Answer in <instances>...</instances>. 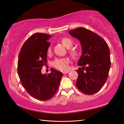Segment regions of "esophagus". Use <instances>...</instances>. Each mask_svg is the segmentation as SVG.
<instances>
[{
	"label": "esophagus",
	"mask_w": 124,
	"mask_h": 124,
	"mask_svg": "<svg viewBox=\"0 0 124 124\" xmlns=\"http://www.w3.org/2000/svg\"><path fill=\"white\" fill-rule=\"evenodd\" d=\"M69 73V71H64L62 72V73L63 74H67V73Z\"/></svg>",
	"instance_id": "1"
}]
</instances>
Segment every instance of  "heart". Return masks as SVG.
<instances>
[{
	"label": "heart",
	"instance_id": "obj_1",
	"mask_svg": "<svg viewBox=\"0 0 124 124\" xmlns=\"http://www.w3.org/2000/svg\"><path fill=\"white\" fill-rule=\"evenodd\" d=\"M61 42L63 45L67 47H70L73 44V40L69 38H63ZM51 51L50 47L48 49V53H49ZM71 53L73 54L75 53V50L72 49L70 50ZM69 60L67 58H56L53 62V66L58 70L62 71L68 70L69 68Z\"/></svg>",
	"mask_w": 124,
	"mask_h": 124
}]
</instances>
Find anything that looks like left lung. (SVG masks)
<instances>
[{
    "mask_svg": "<svg viewBox=\"0 0 124 124\" xmlns=\"http://www.w3.org/2000/svg\"><path fill=\"white\" fill-rule=\"evenodd\" d=\"M71 36L81 45L82 53L78 61V78L76 85L87 95L97 93L104 85L111 67L110 51L102 37L84 28L69 31Z\"/></svg>",
    "mask_w": 124,
    "mask_h": 124,
    "instance_id": "8db88e82",
    "label": "left lung"
}]
</instances>
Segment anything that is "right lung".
Here are the masks:
<instances>
[{"label":"right lung","instance_id":"right-lung-1","mask_svg":"<svg viewBox=\"0 0 124 124\" xmlns=\"http://www.w3.org/2000/svg\"><path fill=\"white\" fill-rule=\"evenodd\" d=\"M52 36L36 33L27 39L20 50L18 73L23 86L37 100L52 98L58 90L62 77L61 72L51 68L49 74H42L41 69L47 62V51Z\"/></svg>","mask_w":124,"mask_h":124}]
</instances>
